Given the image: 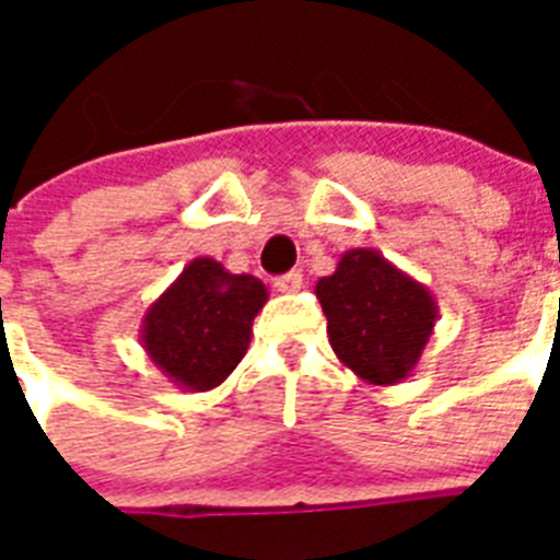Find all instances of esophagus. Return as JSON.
<instances>
[{
  "label": "esophagus",
  "mask_w": 560,
  "mask_h": 560,
  "mask_svg": "<svg viewBox=\"0 0 560 560\" xmlns=\"http://www.w3.org/2000/svg\"><path fill=\"white\" fill-rule=\"evenodd\" d=\"M300 288H303V272H296V269L288 272V276H279V279H276V291L281 293H293V291H300Z\"/></svg>",
  "instance_id": "esophagus-1"
}]
</instances>
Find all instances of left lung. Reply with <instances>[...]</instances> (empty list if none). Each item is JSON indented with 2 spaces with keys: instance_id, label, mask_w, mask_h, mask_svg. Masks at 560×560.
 <instances>
[{
  "instance_id": "obj_1",
  "label": "left lung",
  "mask_w": 560,
  "mask_h": 560,
  "mask_svg": "<svg viewBox=\"0 0 560 560\" xmlns=\"http://www.w3.org/2000/svg\"><path fill=\"white\" fill-rule=\"evenodd\" d=\"M315 293L329 345L353 375L375 387L413 375L438 320V303L422 281L375 248H351L332 276L317 279Z\"/></svg>"
}]
</instances>
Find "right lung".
<instances>
[{"label": "right lung", "instance_id": "add662e5", "mask_svg": "<svg viewBox=\"0 0 560 560\" xmlns=\"http://www.w3.org/2000/svg\"><path fill=\"white\" fill-rule=\"evenodd\" d=\"M267 300V284L255 276H236L212 257H195L147 308L140 345L176 387L207 393L240 365Z\"/></svg>", "mask_w": 560, "mask_h": 560}]
</instances>
